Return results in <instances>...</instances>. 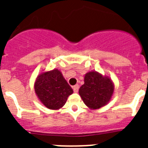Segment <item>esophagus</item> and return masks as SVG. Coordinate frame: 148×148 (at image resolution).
Wrapping results in <instances>:
<instances>
[{
	"label": "esophagus",
	"instance_id": "obj_1",
	"mask_svg": "<svg viewBox=\"0 0 148 148\" xmlns=\"http://www.w3.org/2000/svg\"><path fill=\"white\" fill-rule=\"evenodd\" d=\"M73 91H74V92H78V89H79V86H78V84H76V85L73 86Z\"/></svg>",
	"mask_w": 148,
	"mask_h": 148
}]
</instances>
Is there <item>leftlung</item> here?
Masks as SVG:
<instances>
[{
    "instance_id": "8db88e82",
    "label": "left lung",
    "mask_w": 148,
    "mask_h": 148,
    "mask_svg": "<svg viewBox=\"0 0 148 148\" xmlns=\"http://www.w3.org/2000/svg\"><path fill=\"white\" fill-rule=\"evenodd\" d=\"M114 92V84L108 76L96 71L84 75V84L78 93L84 103L91 110H97L108 104Z\"/></svg>"
}]
</instances>
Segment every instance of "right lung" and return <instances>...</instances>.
Masks as SVG:
<instances>
[{
	"label": "right lung",
	"mask_w": 148,
	"mask_h": 148,
	"mask_svg": "<svg viewBox=\"0 0 148 148\" xmlns=\"http://www.w3.org/2000/svg\"><path fill=\"white\" fill-rule=\"evenodd\" d=\"M34 87L40 102L50 110L62 108L66 102L68 96L73 92L72 87L58 69L39 74Z\"/></svg>",
	"instance_id": "obj_1"
}]
</instances>
